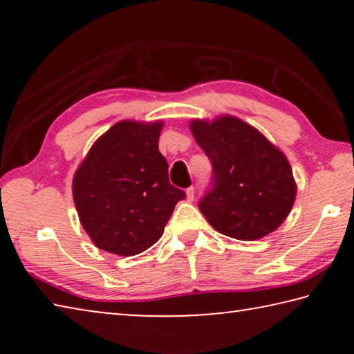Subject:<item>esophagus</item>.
<instances>
[{"label":"esophagus","mask_w":354,"mask_h":354,"mask_svg":"<svg viewBox=\"0 0 354 354\" xmlns=\"http://www.w3.org/2000/svg\"><path fill=\"white\" fill-rule=\"evenodd\" d=\"M185 194H187V201L195 200V189L194 187H189L187 190H185Z\"/></svg>","instance_id":"1"}]
</instances>
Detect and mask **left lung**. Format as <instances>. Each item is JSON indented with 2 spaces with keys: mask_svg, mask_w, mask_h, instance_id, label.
<instances>
[{
  "mask_svg": "<svg viewBox=\"0 0 354 354\" xmlns=\"http://www.w3.org/2000/svg\"><path fill=\"white\" fill-rule=\"evenodd\" d=\"M190 128L212 164L211 187L198 207L214 230L239 241H256L277 230L297 194L286 156L236 117L195 120Z\"/></svg>",
  "mask_w": 354,
  "mask_h": 354,
  "instance_id": "left-lung-1",
  "label": "left lung"
}]
</instances>
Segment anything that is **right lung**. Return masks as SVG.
<instances>
[{"mask_svg":"<svg viewBox=\"0 0 354 354\" xmlns=\"http://www.w3.org/2000/svg\"><path fill=\"white\" fill-rule=\"evenodd\" d=\"M162 123L120 122L95 142L73 179L81 225L98 248L133 256L162 236L185 192L169 181Z\"/></svg>","mask_w":354,"mask_h":354,"instance_id":"right-lung-1","label":"right lung"}]
</instances>
